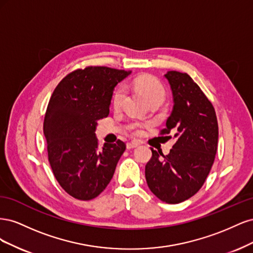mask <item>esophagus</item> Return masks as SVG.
I'll list each match as a JSON object with an SVG mask.
<instances>
[{"label":"esophagus","instance_id":"obj_1","mask_svg":"<svg viewBox=\"0 0 253 253\" xmlns=\"http://www.w3.org/2000/svg\"><path fill=\"white\" fill-rule=\"evenodd\" d=\"M139 145V143L137 141H131V142H127L126 143V149L127 150H131V149H134V148H137Z\"/></svg>","mask_w":253,"mask_h":253}]
</instances>
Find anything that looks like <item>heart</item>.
<instances>
[{"instance_id":"b5f03b06","label":"heart","mask_w":253,"mask_h":253,"mask_svg":"<svg viewBox=\"0 0 253 253\" xmlns=\"http://www.w3.org/2000/svg\"><path fill=\"white\" fill-rule=\"evenodd\" d=\"M133 85L135 88L138 89L140 93L143 95V97L147 99L148 102H163L166 97V90L163 86V84L160 83L156 78L152 77V76H140V77L136 78L133 81ZM126 97V88L120 85L114 91L113 95V106L115 109H118L121 106L122 102L125 100ZM141 125L140 124H133L129 128L132 129L133 133L139 134L141 131Z\"/></svg>"}]
</instances>
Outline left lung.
I'll return each mask as SVG.
<instances>
[{
	"label": "left lung",
	"mask_w": 253,
	"mask_h": 253,
	"mask_svg": "<svg viewBox=\"0 0 253 253\" xmlns=\"http://www.w3.org/2000/svg\"><path fill=\"white\" fill-rule=\"evenodd\" d=\"M165 77L174 105L160 134L173 132L176 141L168 155L151 149L145 179L160 201L179 204L203 187L215 158L218 126L212 103L188 74L170 71Z\"/></svg>",
	"instance_id": "left-lung-1"
}]
</instances>
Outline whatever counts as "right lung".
I'll return each instance as SVG.
<instances>
[{
	"mask_svg": "<svg viewBox=\"0 0 253 253\" xmlns=\"http://www.w3.org/2000/svg\"><path fill=\"white\" fill-rule=\"evenodd\" d=\"M131 71L88 66L68 74L49 99L43 131L48 160L60 186L80 201L97 197L109 185L126 143L99 148L97 121L110 114L113 91Z\"/></svg>",
	"mask_w": 253,
	"mask_h": 253,
	"instance_id": "1",
	"label": "right lung"
}]
</instances>
